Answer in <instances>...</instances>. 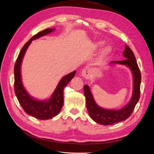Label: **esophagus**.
Masks as SVG:
<instances>
[{
    "label": "esophagus",
    "instance_id": "obj_1",
    "mask_svg": "<svg viewBox=\"0 0 154 154\" xmlns=\"http://www.w3.org/2000/svg\"><path fill=\"white\" fill-rule=\"evenodd\" d=\"M90 70L88 69H84L82 71V76L85 78H88L90 76Z\"/></svg>",
    "mask_w": 154,
    "mask_h": 154
}]
</instances>
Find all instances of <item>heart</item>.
I'll return each mask as SVG.
<instances>
[{
  "label": "heart",
  "mask_w": 154,
  "mask_h": 154,
  "mask_svg": "<svg viewBox=\"0 0 154 154\" xmlns=\"http://www.w3.org/2000/svg\"><path fill=\"white\" fill-rule=\"evenodd\" d=\"M103 44V42H100L99 43L97 44V47H100V46H101ZM111 51H112V49H111L110 47H109V46H108V47H106L103 50V51H102L101 56L103 57H106V55H108L111 52Z\"/></svg>",
  "instance_id": "1"
}]
</instances>
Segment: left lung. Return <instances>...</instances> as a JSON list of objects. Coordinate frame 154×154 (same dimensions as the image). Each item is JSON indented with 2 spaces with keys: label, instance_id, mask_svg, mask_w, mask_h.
<instances>
[{
  "label": "left lung",
  "instance_id": "1",
  "mask_svg": "<svg viewBox=\"0 0 154 154\" xmlns=\"http://www.w3.org/2000/svg\"><path fill=\"white\" fill-rule=\"evenodd\" d=\"M125 60L121 61H112L111 64H119L127 66L133 76V92L129 103L119 110L105 109L99 106L95 102L90 87L87 85L83 87L86 98V106L90 117L95 122L100 125H110L125 121L130 117L140 97V85L141 75L132 51L128 45L125 46L123 53Z\"/></svg>",
  "mask_w": 154,
  "mask_h": 154
}]
</instances>
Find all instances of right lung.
<instances>
[{
	"label": "right lung",
	"mask_w": 154,
	"mask_h": 154,
	"mask_svg": "<svg viewBox=\"0 0 154 154\" xmlns=\"http://www.w3.org/2000/svg\"><path fill=\"white\" fill-rule=\"evenodd\" d=\"M54 29L53 28L44 29L34 35L28 42H27L18 54L14 67V75H15L14 88L19 103L27 114L41 120L53 118L60 113L63 105L64 88L74 78L76 71H74L69 73L61 79L53 94L51 95L49 100H37L31 97L23 86L21 79L20 67L26 51L32 40L48 35Z\"/></svg>",
	"instance_id": "1"
}]
</instances>
